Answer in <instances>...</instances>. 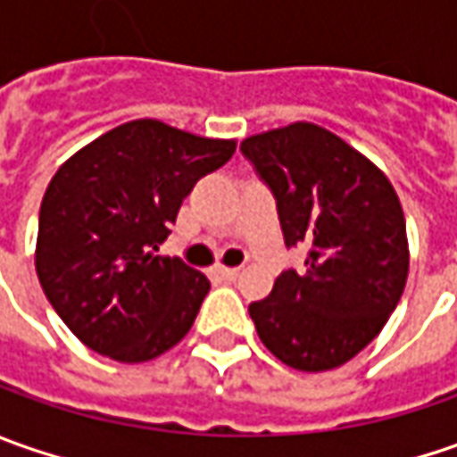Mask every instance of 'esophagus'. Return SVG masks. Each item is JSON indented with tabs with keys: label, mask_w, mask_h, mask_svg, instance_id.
<instances>
[{
	"label": "esophagus",
	"mask_w": 457,
	"mask_h": 457,
	"mask_svg": "<svg viewBox=\"0 0 457 457\" xmlns=\"http://www.w3.org/2000/svg\"><path fill=\"white\" fill-rule=\"evenodd\" d=\"M216 274H219L220 279L231 282V279H237V277H238V270H237V267H219V270H216Z\"/></svg>",
	"instance_id": "obj_1"
}]
</instances>
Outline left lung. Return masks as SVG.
Here are the masks:
<instances>
[{
  "instance_id": "8db88e82",
  "label": "left lung",
  "mask_w": 457,
  "mask_h": 457,
  "mask_svg": "<svg viewBox=\"0 0 457 457\" xmlns=\"http://www.w3.org/2000/svg\"><path fill=\"white\" fill-rule=\"evenodd\" d=\"M241 152L270 185L287 246L305 270L277 277L249 315L262 343L297 371H328L381 333L407 285L410 246L389 178L341 137L295 121L246 137Z\"/></svg>"
}]
</instances>
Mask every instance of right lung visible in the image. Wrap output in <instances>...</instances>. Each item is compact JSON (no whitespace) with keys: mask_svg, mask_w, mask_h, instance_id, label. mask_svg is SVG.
<instances>
[{"mask_svg":"<svg viewBox=\"0 0 457 457\" xmlns=\"http://www.w3.org/2000/svg\"><path fill=\"white\" fill-rule=\"evenodd\" d=\"M234 150V139L137 119L58 167L40 205L35 270L83 345L142 363L183 341L211 282L157 252L193 185Z\"/></svg>","mask_w":457,"mask_h":457,"instance_id":"1","label":"right lung"}]
</instances>
